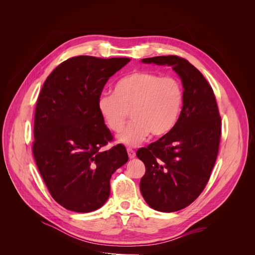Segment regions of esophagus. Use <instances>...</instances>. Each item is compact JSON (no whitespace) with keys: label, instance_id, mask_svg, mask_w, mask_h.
Segmentation results:
<instances>
[{"label":"esophagus","instance_id":"esophagus-1","mask_svg":"<svg viewBox=\"0 0 255 255\" xmlns=\"http://www.w3.org/2000/svg\"><path fill=\"white\" fill-rule=\"evenodd\" d=\"M127 152H128V156L130 159L135 157V151L132 148H127Z\"/></svg>","mask_w":255,"mask_h":255}]
</instances>
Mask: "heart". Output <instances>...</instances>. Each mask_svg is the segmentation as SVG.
Masks as SVG:
<instances>
[{"label":"heart","instance_id":"heart-1","mask_svg":"<svg viewBox=\"0 0 255 255\" xmlns=\"http://www.w3.org/2000/svg\"><path fill=\"white\" fill-rule=\"evenodd\" d=\"M183 103L184 90L175 78L140 70L118 80L113 94L99 98L98 109L114 132L123 130L130 112L133 120L118 136V141L136 146L150 133L154 137L169 133L178 121Z\"/></svg>","mask_w":255,"mask_h":255}]
</instances>
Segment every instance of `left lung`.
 Listing matches in <instances>:
<instances>
[{"label":"left lung","mask_w":255,"mask_h":255,"mask_svg":"<svg viewBox=\"0 0 255 255\" xmlns=\"http://www.w3.org/2000/svg\"><path fill=\"white\" fill-rule=\"evenodd\" d=\"M141 61L171 66L184 88L174 128L136 152L146 168L142 197L150 208L171 213L191 205L205 189L219 150L221 117L211 86L187 59L168 55Z\"/></svg>","instance_id":"left-lung-1"}]
</instances>
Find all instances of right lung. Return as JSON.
<instances>
[{"mask_svg":"<svg viewBox=\"0 0 255 255\" xmlns=\"http://www.w3.org/2000/svg\"><path fill=\"white\" fill-rule=\"evenodd\" d=\"M130 61L126 57L81 55L60 63L46 79L36 105L33 155L52 198L63 208L89 213L110 196L112 174L128 161L98 109L108 80Z\"/></svg>","mask_w":255,"mask_h":255,"instance_id":"obj_1","label":"right lung"}]
</instances>
